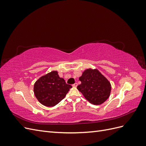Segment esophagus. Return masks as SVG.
<instances>
[{
  "instance_id": "34e87169",
  "label": "esophagus",
  "mask_w": 146,
  "mask_h": 146,
  "mask_svg": "<svg viewBox=\"0 0 146 146\" xmlns=\"http://www.w3.org/2000/svg\"><path fill=\"white\" fill-rule=\"evenodd\" d=\"M77 85H78V84H77V83H76L73 84V85H72V86H74V87H77Z\"/></svg>"
}]
</instances>
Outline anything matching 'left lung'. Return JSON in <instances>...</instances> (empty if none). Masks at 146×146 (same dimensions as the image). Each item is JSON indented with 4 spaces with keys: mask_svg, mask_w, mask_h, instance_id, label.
Masks as SVG:
<instances>
[{
    "mask_svg": "<svg viewBox=\"0 0 146 146\" xmlns=\"http://www.w3.org/2000/svg\"><path fill=\"white\" fill-rule=\"evenodd\" d=\"M81 84L77 86L85 98L93 105H100L110 96L111 85L98 69L88 68L84 70L79 77Z\"/></svg>",
    "mask_w": 146,
    "mask_h": 146,
    "instance_id": "obj_1",
    "label": "left lung"
}]
</instances>
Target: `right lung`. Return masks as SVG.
<instances>
[{"instance_id": "add662e5", "label": "right lung", "mask_w": 146, "mask_h": 146, "mask_svg": "<svg viewBox=\"0 0 146 146\" xmlns=\"http://www.w3.org/2000/svg\"><path fill=\"white\" fill-rule=\"evenodd\" d=\"M72 86L60 77L56 70H52L38 78L34 84L35 97L46 107H54L62 100Z\"/></svg>"}]
</instances>
